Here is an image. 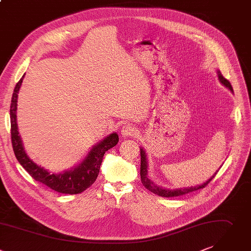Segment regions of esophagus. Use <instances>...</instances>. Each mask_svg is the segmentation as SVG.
Instances as JSON below:
<instances>
[{
	"mask_svg": "<svg viewBox=\"0 0 251 251\" xmlns=\"http://www.w3.org/2000/svg\"><path fill=\"white\" fill-rule=\"evenodd\" d=\"M121 132H122L123 136H133L136 134V129L132 125L127 124L122 127Z\"/></svg>",
	"mask_w": 251,
	"mask_h": 251,
	"instance_id": "esophagus-1",
	"label": "esophagus"
}]
</instances>
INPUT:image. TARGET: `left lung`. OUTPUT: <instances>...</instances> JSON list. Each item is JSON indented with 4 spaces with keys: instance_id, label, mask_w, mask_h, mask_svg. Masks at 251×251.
<instances>
[{
    "instance_id": "1",
    "label": "left lung",
    "mask_w": 251,
    "mask_h": 251,
    "mask_svg": "<svg viewBox=\"0 0 251 251\" xmlns=\"http://www.w3.org/2000/svg\"><path fill=\"white\" fill-rule=\"evenodd\" d=\"M218 76L220 81L226 86L227 87L231 92H233L232 87L230 82L226 79L222 73L220 71H218ZM215 176H213L211 179H209L206 183H204L201 186H196V187H190V188H184V189H177V190H168V189H163L160 188L159 186L155 185L152 181H150L147 177V161H146V156H145V152L143 151V149H140V179H141V183L142 185L151 193L160 196V197H164V198H172V197H178V196H183L189 193H192L194 191H197L199 189H203L205 187H207L210 182L214 179Z\"/></svg>"
}]
</instances>
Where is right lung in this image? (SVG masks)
<instances>
[{"instance_id":"1","label":"right lung","mask_w":251,"mask_h":251,"mask_svg":"<svg viewBox=\"0 0 251 251\" xmlns=\"http://www.w3.org/2000/svg\"><path fill=\"white\" fill-rule=\"evenodd\" d=\"M24 76L15 87L10 110L11 137L15 155L21 165L35 181L46 185L50 189H52L58 193L70 195L80 194L89 187H91L92 184L96 181L100 172V166H101L103 161L104 154L109 149L117 145V143L119 142V135L117 133H112L111 135L107 136L103 141L94 146L91 149L88 156L84 159V161L73 170L66 171L63 174L58 175L50 174L48 171L36 165L28 158L24 150L21 136L19 135L16 112L18 93L21 88Z\"/></svg>"}]
</instances>
